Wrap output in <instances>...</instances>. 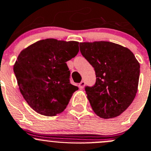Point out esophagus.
<instances>
[{
    "mask_svg": "<svg viewBox=\"0 0 151 151\" xmlns=\"http://www.w3.org/2000/svg\"><path fill=\"white\" fill-rule=\"evenodd\" d=\"M85 84L86 83L84 81H81V82L79 83V88H83L84 86H85Z\"/></svg>",
    "mask_w": 151,
    "mask_h": 151,
    "instance_id": "esophagus-1",
    "label": "esophagus"
}]
</instances>
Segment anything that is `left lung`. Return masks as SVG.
<instances>
[{
    "mask_svg": "<svg viewBox=\"0 0 151 151\" xmlns=\"http://www.w3.org/2000/svg\"><path fill=\"white\" fill-rule=\"evenodd\" d=\"M80 50L95 68L96 81L86 86L93 111L102 118L120 115L137 93L140 65L127 47L109 42H82Z\"/></svg>",
    "mask_w": 151,
    "mask_h": 151,
    "instance_id": "left-lung-1",
    "label": "left lung"
}]
</instances>
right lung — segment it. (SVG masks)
Listing matches in <instances>:
<instances>
[{
    "instance_id": "right-lung-1",
    "label": "right lung",
    "mask_w": 151,
    "mask_h": 151,
    "mask_svg": "<svg viewBox=\"0 0 151 151\" xmlns=\"http://www.w3.org/2000/svg\"><path fill=\"white\" fill-rule=\"evenodd\" d=\"M79 42L47 39L18 55L13 70L24 98L36 112L55 116L66 108L78 87L70 82L66 62L79 52Z\"/></svg>"
}]
</instances>
